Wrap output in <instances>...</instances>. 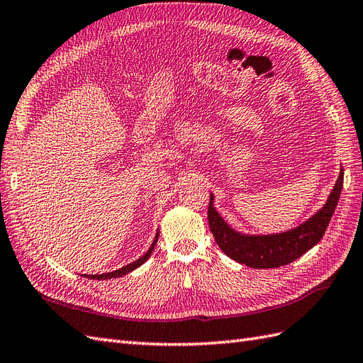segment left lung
Wrapping results in <instances>:
<instances>
[{
    "mask_svg": "<svg viewBox=\"0 0 363 363\" xmlns=\"http://www.w3.org/2000/svg\"><path fill=\"white\" fill-rule=\"evenodd\" d=\"M343 187V168L330 193L326 204L308 221L296 229L275 235H244L227 224L213 207V195L210 193L208 227L218 246L227 257L254 269H272L292 263L313 249L323 238L328 224L339 202Z\"/></svg>",
    "mask_w": 363,
    "mask_h": 363,
    "instance_id": "obj_1",
    "label": "left lung"
}]
</instances>
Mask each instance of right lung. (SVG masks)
<instances>
[{
    "label": "right lung",
    "instance_id": "1",
    "mask_svg": "<svg viewBox=\"0 0 363 363\" xmlns=\"http://www.w3.org/2000/svg\"><path fill=\"white\" fill-rule=\"evenodd\" d=\"M157 237H159V232L156 233L155 241L151 242V246H150V249L147 250V254H145V255H142L140 258H138L136 261H133V263H130V264L123 266L122 269H117V271H114V272L100 274V275H85V274H83V275H85L86 278H91V280H108V278H117V277H122V275H125V274H128V272L134 271V269H138L139 266H142V264L145 263V261L150 258L151 252H153V249H155V246H156V242H157Z\"/></svg>",
    "mask_w": 363,
    "mask_h": 363
}]
</instances>
